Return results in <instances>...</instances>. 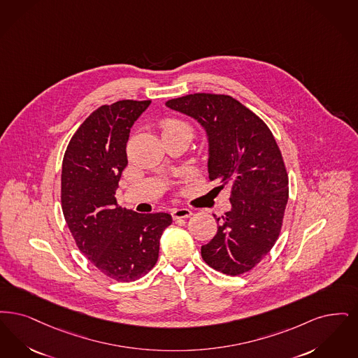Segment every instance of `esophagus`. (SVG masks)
Wrapping results in <instances>:
<instances>
[{
	"label": "esophagus",
	"mask_w": 358,
	"mask_h": 358,
	"mask_svg": "<svg viewBox=\"0 0 358 358\" xmlns=\"http://www.w3.org/2000/svg\"><path fill=\"white\" fill-rule=\"evenodd\" d=\"M172 218L173 219H183L189 218L192 215V211L189 208H173L171 211Z\"/></svg>",
	"instance_id": "34e87169"
}]
</instances>
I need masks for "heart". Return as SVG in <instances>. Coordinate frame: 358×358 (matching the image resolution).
<instances>
[{"instance_id":"obj_1","label":"heart","mask_w":358,"mask_h":358,"mask_svg":"<svg viewBox=\"0 0 358 358\" xmlns=\"http://www.w3.org/2000/svg\"><path fill=\"white\" fill-rule=\"evenodd\" d=\"M178 132H185L189 138L192 136V128H191V125L187 124L186 122H182L178 119H169L162 124L163 136L178 134Z\"/></svg>"}]
</instances>
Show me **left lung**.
<instances>
[{"mask_svg": "<svg viewBox=\"0 0 358 358\" xmlns=\"http://www.w3.org/2000/svg\"><path fill=\"white\" fill-rule=\"evenodd\" d=\"M166 106L202 127L208 178L231 188V210L217 218L218 231L203 245L202 258L223 274H243L271 250L282 227L289 180L277 141L268 127L231 96L187 94Z\"/></svg>", "mask_w": 358, "mask_h": 358, "instance_id": "8db88e82", "label": "left lung"}]
</instances>
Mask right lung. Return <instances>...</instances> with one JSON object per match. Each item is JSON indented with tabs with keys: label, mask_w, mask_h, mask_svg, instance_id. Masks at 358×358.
Returning <instances> with one entry per match:
<instances>
[{
	"label": "right lung",
	"mask_w": 358,
	"mask_h": 358,
	"mask_svg": "<svg viewBox=\"0 0 358 358\" xmlns=\"http://www.w3.org/2000/svg\"><path fill=\"white\" fill-rule=\"evenodd\" d=\"M151 100H122L92 112L69 141L62 171L64 218L80 251L109 278L145 275L159 257L167 213L139 214L117 206L115 194L127 167L132 125Z\"/></svg>",
	"instance_id": "right-lung-1"
}]
</instances>
